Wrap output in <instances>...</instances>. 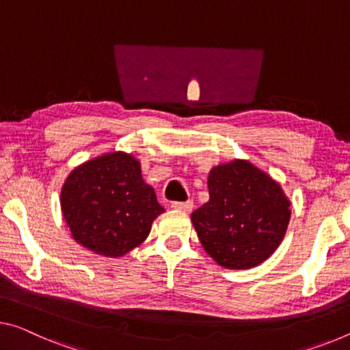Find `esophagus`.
<instances>
[{
  "label": "esophagus",
  "mask_w": 350,
  "mask_h": 350,
  "mask_svg": "<svg viewBox=\"0 0 350 350\" xmlns=\"http://www.w3.org/2000/svg\"><path fill=\"white\" fill-rule=\"evenodd\" d=\"M172 208L176 209V211L189 213V211H192L193 203H192V200H187V202H174V203H172Z\"/></svg>",
  "instance_id": "34e87169"
}]
</instances>
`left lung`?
<instances>
[{
  "label": "left lung",
  "instance_id": "obj_1",
  "mask_svg": "<svg viewBox=\"0 0 350 350\" xmlns=\"http://www.w3.org/2000/svg\"><path fill=\"white\" fill-rule=\"evenodd\" d=\"M209 200L191 214L206 254L227 269H252L282 244L291 202L280 183L247 159L214 165Z\"/></svg>",
  "mask_w": 350,
  "mask_h": 350
}]
</instances>
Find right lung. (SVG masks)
<instances>
[{
  "instance_id": "obj_1",
  "label": "right lung",
  "mask_w": 350,
  "mask_h": 350,
  "mask_svg": "<svg viewBox=\"0 0 350 350\" xmlns=\"http://www.w3.org/2000/svg\"><path fill=\"white\" fill-rule=\"evenodd\" d=\"M61 209L73 239L106 258H120L141 245L164 213L142 178L141 161L125 152L103 153L70 172Z\"/></svg>"
}]
</instances>
